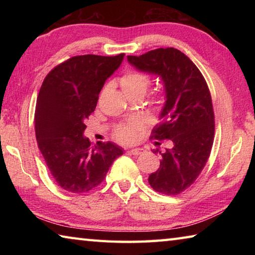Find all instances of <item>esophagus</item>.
<instances>
[{
  "mask_svg": "<svg viewBox=\"0 0 255 255\" xmlns=\"http://www.w3.org/2000/svg\"><path fill=\"white\" fill-rule=\"evenodd\" d=\"M129 153H131L132 155H136V156H138V155L144 153V149L143 148H132L129 150Z\"/></svg>",
  "mask_w": 255,
  "mask_h": 255,
  "instance_id": "34e87169",
  "label": "esophagus"
}]
</instances>
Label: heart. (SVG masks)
Listing matches in <instances>:
<instances>
[{
  "label": "heart",
  "mask_w": 255,
  "mask_h": 255,
  "mask_svg": "<svg viewBox=\"0 0 255 255\" xmlns=\"http://www.w3.org/2000/svg\"><path fill=\"white\" fill-rule=\"evenodd\" d=\"M149 79L144 73L138 71H129L120 79V86L126 96L130 94H139L143 97L146 90L148 89ZM141 127V124L138 119L129 120L127 124L122 125L116 130V137L124 143H130L135 140L137 132Z\"/></svg>",
  "instance_id": "obj_1"
}]
</instances>
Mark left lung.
I'll return each instance as SVG.
<instances>
[{
    "label": "left lung",
    "instance_id": "left-lung-1",
    "mask_svg": "<svg viewBox=\"0 0 255 255\" xmlns=\"http://www.w3.org/2000/svg\"><path fill=\"white\" fill-rule=\"evenodd\" d=\"M127 59L137 71L162 81L165 102L154 137L169 139L172 147L154 149L162 158L148 182L163 195H179L195 182L213 147L215 118L209 89L195 63L175 48H158Z\"/></svg>",
    "mask_w": 255,
    "mask_h": 255
}]
</instances>
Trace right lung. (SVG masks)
Here are the masks:
<instances>
[{
  "label": "right lung",
  "mask_w": 255,
  "mask_h": 255,
  "mask_svg": "<svg viewBox=\"0 0 255 255\" xmlns=\"http://www.w3.org/2000/svg\"><path fill=\"white\" fill-rule=\"evenodd\" d=\"M117 56H75L48 73L37 98L38 147L60 188L83 193L98 187L124 149L108 141L92 146L85 120L96 109L106 81L122 65Z\"/></svg>",
  "instance_id": "obj_1"
}]
</instances>
